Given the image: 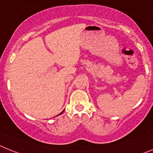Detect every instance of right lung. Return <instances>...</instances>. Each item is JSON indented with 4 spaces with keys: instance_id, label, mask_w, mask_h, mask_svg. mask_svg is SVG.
<instances>
[{
    "instance_id": "add662e5",
    "label": "right lung",
    "mask_w": 153,
    "mask_h": 153,
    "mask_svg": "<svg viewBox=\"0 0 153 153\" xmlns=\"http://www.w3.org/2000/svg\"><path fill=\"white\" fill-rule=\"evenodd\" d=\"M64 111H65V110H64ZM64 111H63V112H64ZM63 112H61V114H63ZM60 114H59V115H60Z\"/></svg>"
}]
</instances>
